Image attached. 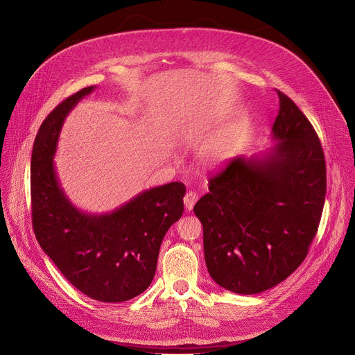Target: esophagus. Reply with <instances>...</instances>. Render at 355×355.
<instances>
[{
	"mask_svg": "<svg viewBox=\"0 0 355 355\" xmlns=\"http://www.w3.org/2000/svg\"><path fill=\"white\" fill-rule=\"evenodd\" d=\"M197 198H198V196H197L194 191H187V193H186V196H184V198H183L186 209H189V211H190V209H193V207H194V204H196Z\"/></svg>",
	"mask_w": 355,
	"mask_h": 355,
	"instance_id": "esophagus-1",
	"label": "esophagus"
}]
</instances>
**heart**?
Listing matches in <instances>:
<instances>
[{
	"mask_svg": "<svg viewBox=\"0 0 355 355\" xmlns=\"http://www.w3.org/2000/svg\"><path fill=\"white\" fill-rule=\"evenodd\" d=\"M235 143L236 134L234 131H228L204 147L201 151V159L207 165H221L231 157Z\"/></svg>",
	"mask_w": 355,
	"mask_h": 355,
	"instance_id": "heart-1",
	"label": "heart"
}]
</instances>
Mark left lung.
Segmentation results:
<instances>
[{
	"mask_svg": "<svg viewBox=\"0 0 355 355\" xmlns=\"http://www.w3.org/2000/svg\"><path fill=\"white\" fill-rule=\"evenodd\" d=\"M277 95L278 143L263 155L234 158L209 178V193L194 205L209 275L243 295L272 288L301 266L326 196L320 139L294 101Z\"/></svg>",
	"mask_w": 355,
	"mask_h": 355,
	"instance_id": "1",
	"label": "left lung"
}]
</instances>
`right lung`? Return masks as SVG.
I'll return each mask as SVG.
<instances>
[{"label":"right lung","mask_w":355,"mask_h":355,"mask_svg":"<svg viewBox=\"0 0 355 355\" xmlns=\"http://www.w3.org/2000/svg\"><path fill=\"white\" fill-rule=\"evenodd\" d=\"M95 87L62 101L42 123L31 161L32 224L36 239L61 274L101 302L143 294L155 275L162 239L183 214L186 186L146 190L110 214H85L64 194L53 164L64 119Z\"/></svg>","instance_id":"add662e5"}]
</instances>
